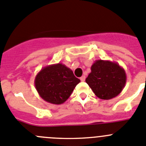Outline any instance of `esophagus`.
I'll return each instance as SVG.
<instances>
[{
	"instance_id": "34e87169",
	"label": "esophagus",
	"mask_w": 146,
	"mask_h": 146,
	"mask_svg": "<svg viewBox=\"0 0 146 146\" xmlns=\"http://www.w3.org/2000/svg\"><path fill=\"white\" fill-rule=\"evenodd\" d=\"M85 79H86V76H82L81 78H80V80H81V81H85Z\"/></svg>"
}]
</instances>
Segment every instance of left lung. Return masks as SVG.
I'll use <instances>...</instances> for the list:
<instances>
[{"label":"left lung","mask_w":146,"mask_h":146,"mask_svg":"<svg viewBox=\"0 0 146 146\" xmlns=\"http://www.w3.org/2000/svg\"><path fill=\"white\" fill-rule=\"evenodd\" d=\"M86 82L101 99L109 100L122 92L127 81L125 70L117 62L97 60L91 67Z\"/></svg>","instance_id":"8db88e82"}]
</instances>
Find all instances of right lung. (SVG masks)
<instances>
[{
  "instance_id": "obj_1",
  "label": "right lung",
  "mask_w": 146,
  "mask_h": 146,
  "mask_svg": "<svg viewBox=\"0 0 146 146\" xmlns=\"http://www.w3.org/2000/svg\"><path fill=\"white\" fill-rule=\"evenodd\" d=\"M80 81L69 68L57 63L42 68L35 77V86L45 102L61 104L70 97Z\"/></svg>"
}]
</instances>
